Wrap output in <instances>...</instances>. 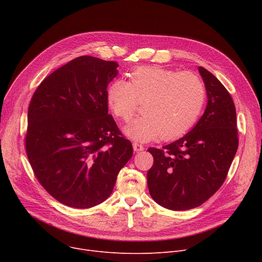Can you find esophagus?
<instances>
[{"label": "esophagus", "instance_id": "obj_1", "mask_svg": "<svg viewBox=\"0 0 262 262\" xmlns=\"http://www.w3.org/2000/svg\"><path fill=\"white\" fill-rule=\"evenodd\" d=\"M133 147H134L135 152H141V150L144 149V147H143L142 144H139V143H137V142H134V143H133Z\"/></svg>", "mask_w": 262, "mask_h": 262}]
</instances>
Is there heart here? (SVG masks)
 <instances>
[{
  "mask_svg": "<svg viewBox=\"0 0 262 262\" xmlns=\"http://www.w3.org/2000/svg\"><path fill=\"white\" fill-rule=\"evenodd\" d=\"M205 101L206 88L196 74L158 66L136 68L129 82L116 79L106 90L107 106L121 121H128L142 102L143 115L124 128L137 141L183 136L198 121Z\"/></svg>",
  "mask_w": 262,
  "mask_h": 262,
  "instance_id": "1",
  "label": "heart"
}]
</instances>
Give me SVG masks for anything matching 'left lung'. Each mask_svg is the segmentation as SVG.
Listing matches in <instances>:
<instances>
[{"instance_id": "8db88e82", "label": "left lung", "mask_w": 262, "mask_h": 262, "mask_svg": "<svg viewBox=\"0 0 262 262\" xmlns=\"http://www.w3.org/2000/svg\"><path fill=\"white\" fill-rule=\"evenodd\" d=\"M207 107L196 125L162 148L149 147L154 164L147 172L150 196L162 207L188 210L210 199L225 182L238 149L236 107L229 92L203 67Z\"/></svg>"}]
</instances>
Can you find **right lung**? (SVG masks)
Here are the masks:
<instances>
[{
  "mask_svg": "<svg viewBox=\"0 0 262 262\" xmlns=\"http://www.w3.org/2000/svg\"><path fill=\"white\" fill-rule=\"evenodd\" d=\"M118 63L80 56L47 76L27 113L25 150L48 193L73 208H90L114 190L133 156L112 115L106 90Z\"/></svg>",
  "mask_w": 262,
  "mask_h": 262,
  "instance_id": "right-lung-1",
  "label": "right lung"
}]
</instances>
